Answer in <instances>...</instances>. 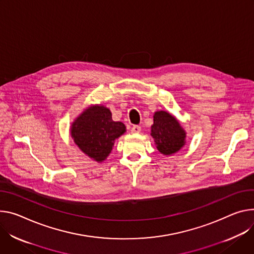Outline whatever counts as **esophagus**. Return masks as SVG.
<instances>
[{
  "mask_svg": "<svg viewBox=\"0 0 254 254\" xmlns=\"http://www.w3.org/2000/svg\"><path fill=\"white\" fill-rule=\"evenodd\" d=\"M130 131L132 133H139L141 131V127H139V126H132Z\"/></svg>",
  "mask_w": 254,
  "mask_h": 254,
  "instance_id": "esophagus-1",
  "label": "esophagus"
}]
</instances>
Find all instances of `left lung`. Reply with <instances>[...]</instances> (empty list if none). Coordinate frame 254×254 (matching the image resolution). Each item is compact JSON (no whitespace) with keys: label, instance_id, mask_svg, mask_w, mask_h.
I'll list each match as a JSON object with an SVG mask.
<instances>
[{"label":"left lung","instance_id":"obj_1","mask_svg":"<svg viewBox=\"0 0 254 254\" xmlns=\"http://www.w3.org/2000/svg\"><path fill=\"white\" fill-rule=\"evenodd\" d=\"M153 118L151 135L161 154L172 155L186 145L187 132L172 114L160 110L154 113Z\"/></svg>","mask_w":254,"mask_h":254}]
</instances>
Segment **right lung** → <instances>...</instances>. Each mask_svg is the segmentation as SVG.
<instances>
[{"instance_id":"add662e5","label":"right lung","mask_w":254,"mask_h":254,"mask_svg":"<svg viewBox=\"0 0 254 254\" xmlns=\"http://www.w3.org/2000/svg\"><path fill=\"white\" fill-rule=\"evenodd\" d=\"M126 132L122 122H114L103 105L87 107L71 127V135L79 149L92 160L102 162L110 154L114 141Z\"/></svg>"}]
</instances>
